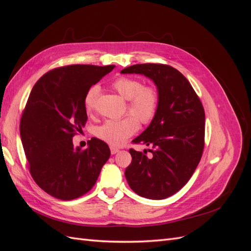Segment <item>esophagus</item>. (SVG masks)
<instances>
[{
    "instance_id": "esophagus-1",
    "label": "esophagus",
    "mask_w": 251,
    "mask_h": 251,
    "mask_svg": "<svg viewBox=\"0 0 251 251\" xmlns=\"http://www.w3.org/2000/svg\"><path fill=\"white\" fill-rule=\"evenodd\" d=\"M110 150H111V154H112V155L116 154V153H118V151H119V150H118L117 148H114V147H111Z\"/></svg>"
}]
</instances>
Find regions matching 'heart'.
Listing matches in <instances>:
<instances>
[{"mask_svg": "<svg viewBox=\"0 0 251 251\" xmlns=\"http://www.w3.org/2000/svg\"><path fill=\"white\" fill-rule=\"evenodd\" d=\"M112 88L127 100L126 112L131 115L119 120L104 121L96 127L95 135L112 147H120L128 137L137 132L139 126L138 119L143 125L150 124L154 119L159 105V94L156 88L143 86L141 80L127 76L116 78L112 82ZM98 94L100 88L97 86L91 87L86 93L83 105L88 113L94 110ZM132 115L135 117H132ZM136 118L138 119L136 120Z\"/></svg>", "mask_w": 251, "mask_h": 251, "instance_id": "obj_1", "label": "heart"}]
</instances>
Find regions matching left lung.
Masks as SVG:
<instances>
[{
  "label": "left lung",
  "mask_w": 251,
  "mask_h": 251,
  "mask_svg": "<svg viewBox=\"0 0 251 251\" xmlns=\"http://www.w3.org/2000/svg\"><path fill=\"white\" fill-rule=\"evenodd\" d=\"M121 73L146 75L155 82L159 94L154 119L133 140L151 147V155L130 150L126 181L144 198L165 199L187 183L201 160L205 135L202 102L184 75L169 65L138 64Z\"/></svg>",
  "instance_id": "8db88e82"
}]
</instances>
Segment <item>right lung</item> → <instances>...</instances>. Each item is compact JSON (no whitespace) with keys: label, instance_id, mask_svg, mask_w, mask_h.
<instances>
[{"label":"right lung","instance_id":"1","mask_svg":"<svg viewBox=\"0 0 251 251\" xmlns=\"http://www.w3.org/2000/svg\"><path fill=\"white\" fill-rule=\"evenodd\" d=\"M113 65H70L55 68L36 81L23 111L20 133L29 172L43 191L69 201L95 184L111 151L92 138L74 148L72 138L88 119L83 105L88 90L114 69Z\"/></svg>","mask_w":251,"mask_h":251}]
</instances>
